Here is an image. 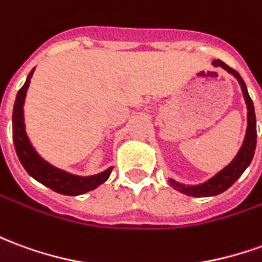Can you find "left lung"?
Returning <instances> with one entry per match:
<instances>
[{
  "instance_id": "1",
  "label": "left lung",
  "mask_w": 262,
  "mask_h": 262,
  "mask_svg": "<svg viewBox=\"0 0 262 262\" xmlns=\"http://www.w3.org/2000/svg\"><path fill=\"white\" fill-rule=\"evenodd\" d=\"M211 63L214 67L223 68L228 74L233 75L239 83V88H241V92H243L247 105L246 136H244L243 144H241V147H239L233 160L206 182L199 183V184H184V183L174 180L173 177H169V183L171 187L183 193V194L191 195V197H213V195L221 194L223 191H226L227 188L231 187L234 183L238 180L239 176L243 174L247 167L250 166L254 153H255V144H257V122H255L254 103H252L251 98L248 95L244 80L237 71H234L233 68L226 65L220 59H213Z\"/></svg>"
}]
</instances>
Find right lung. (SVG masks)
Listing matches in <instances>:
<instances>
[{
  "mask_svg": "<svg viewBox=\"0 0 262 262\" xmlns=\"http://www.w3.org/2000/svg\"><path fill=\"white\" fill-rule=\"evenodd\" d=\"M34 71L35 68L29 72L24 86L16 93L14 111H12V139H14V146H15L18 159L31 177H34L36 182H39L56 193L65 195L85 194L88 191L99 187L100 184H103L109 179L113 166L107 167L98 174H74L51 164L36 151L27 135L25 119H24V103H25L27 91H28Z\"/></svg>",
  "mask_w": 262,
  "mask_h": 262,
  "instance_id": "1",
  "label": "right lung"
}]
</instances>
